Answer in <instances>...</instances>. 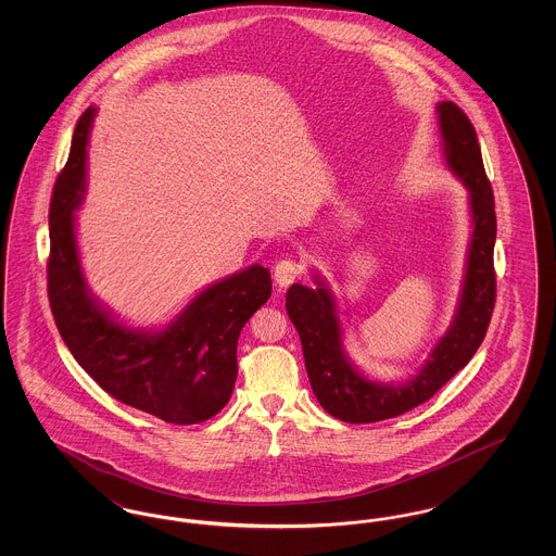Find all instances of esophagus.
Here are the masks:
<instances>
[{
  "label": "esophagus",
  "mask_w": 556,
  "mask_h": 556,
  "mask_svg": "<svg viewBox=\"0 0 556 556\" xmlns=\"http://www.w3.org/2000/svg\"><path fill=\"white\" fill-rule=\"evenodd\" d=\"M302 265L300 263H295L293 258H286V261H279L277 265H275V273H273V277H275V281H277V286L279 288H288L291 286L300 275H302Z\"/></svg>",
  "instance_id": "34e87169"
}]
</instances>
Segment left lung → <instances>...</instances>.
Segmentation results:
<instances>
[{
  "label": "left lung",
  "mask_w": 556,
  "mask_h": 556,
  "mask_svg": "<svg viewBox=\"0 0 556 556\" xmlns=\"http://www.w3.org/2000/svg\"><path fill=\"white\" fill-rule=\"evenodd\" d=\"M438 121L446 164L469 189L473 233L456 315L448 331L429 352L421 370L404 383L370 381L345 354L338 302L325 281L315 275V290L293 283L286 295V308L298 329L306 372L318 404L345 424L392 419L427 402L473 358L494 313L496 212L477 132L467 114L454 102L438 104Z\"/></svg>",
  "instance_id": "obj_1"
}]
</instances>
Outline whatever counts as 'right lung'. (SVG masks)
I'll use <instances>...</instances> for the list:
<instances>
[{"label": "right lung", "mask_w": 556, "mask_h": 556, "mask_svg": "<svg viewBox=\"0 0 556 556\" xmlns=\"http://www.w3.org/2000/svg\"><path fill=\"white\" fill-rule=\"evenodd\" d=\"M93 116L96 108L83 112L71 156L53 186L48 295L55 327L75 361L110 396L166 424H202L231 397L239 333L270 298V273L252 265L212 283L160 331L132 329L112 317L85 283L75 236Z\"/></svg>", "instance_id": "add662e5"}]
</instances>
